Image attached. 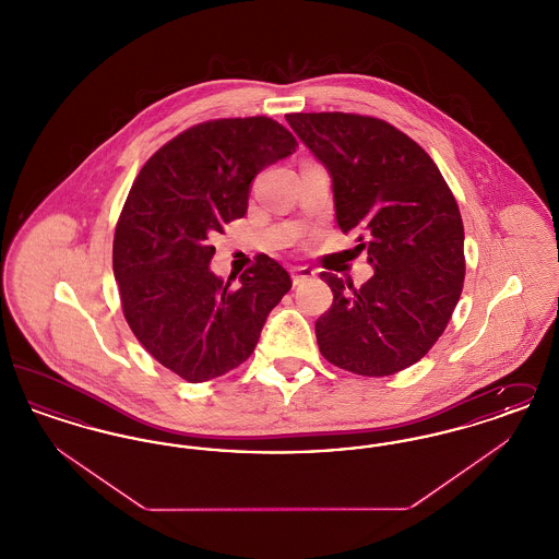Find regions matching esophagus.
Listing matches in <instances>:
<instances>
[{
    "label": "esophagus",
    "instance_id": "34e87169",
    "mask_svg": "<svg viewBox=\"0 0 559 559\" xmlns=\"http://www.w3.org/2000/svg\"><path fill=\"white\" fill-rule=\"evenodd\" d=\"M314 270L308 266H295L292 267V276H293V285H299V283H304V281H308V278H314Z\"/></svg>",
    "mask_w": 559,
    "mask_h": 559
}]
</instances>
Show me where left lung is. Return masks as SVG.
Masks as SVG:
<instances>
[{"instance_id": "left-lung-1", "label": "left lung", "mask_w": 559, "mask_h": 559, "mask_svg": "<svg viewBox=\"0 0 559 559\" xmlns=\"http://www.w3.org/2000/svg\"><path fill=\"white\" fill-rule=\"evenodd\" d=\"M297 138L333 178L335 217L358 233L374 274L356 289L322 272L333 304L317 320L335 367L385 377L419 362L444 333L463 292V219L438 165L383 119L292 112Z\"/></svg>"}]
</instances>
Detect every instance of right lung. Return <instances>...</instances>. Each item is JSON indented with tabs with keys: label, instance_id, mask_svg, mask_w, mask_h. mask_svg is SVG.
Segmentation results:
<instances>
[{
	"label": "right lung",
	"instance_id": "1",
	"mask_svg": "<svg viewBox=\"0 0 559 559\" xmlns=\"http://www.w3.org/2000/svg\"><path fill=\"white\" fill-rule=\"evenodd\" d=\"M297 142L270 117L188 128L144 163L119 215L112 272L135 340L190 383L242 365L292 276L260 253L228 281L210 267V237L247 213L253 178Z\"/></svg>",
	"mask_w": 559,
	"mask_h": 559
}]
</instances>
